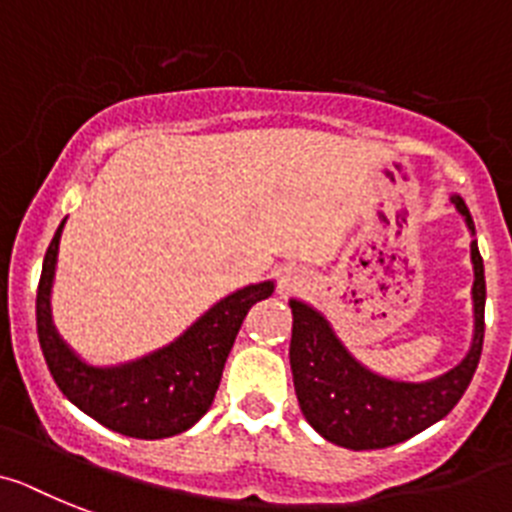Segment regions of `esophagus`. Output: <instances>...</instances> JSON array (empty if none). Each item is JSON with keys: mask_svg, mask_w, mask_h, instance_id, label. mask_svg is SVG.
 <instances>
[{"mask_svg": "<svg viewBox=\"0 0 512 512\" xmlns=\"http://www.w3.org/2000/svg\"><path fill=\"white\" fill-rule=\"evenodd\" d=\"M302 283H304V278H302V273H299V268H294V265H286V268L281 270L278 289H281V294H291V291L299 289Z\"/></svg>", "mask_w": 512, "mask_h": 512, "instance_id": "1", "label": "esophagus"}]
</instances>
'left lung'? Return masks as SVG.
<instances>
[{"instance_id": "8db88e82", "label": "left lung", "mask_w": 512, "mask_h": 512, "mask_svg": "<svg viewBox=\"0 0 512 512\" xmlns=\"http://www.w3.org/2000/svg\"><path fill=\"white\" fill-rule=\"evenodd\" d=\"M450 203L463 216L471 236H476L463 197L450 195ZM471 265L474 338L468 354L445 375L422 382L393 380L372 372L343 346L328 317L302 299H289L294 315L289 359L296 398L304 419L325 440L349 450L388 448L419 435L453 411L474 377L484 343L487 283L476 239H471Z\"/></svg>"}]
</instances>
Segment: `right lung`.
<instances>
[{
	"mask_svg": "<svg viewBox=\"0 0 512 512\" xmlns=\"http://www.w3.org/2000/svg\"><path fill=\"white\" fill-rule=\"evenodd\" d=\"M64 221L46 249L36 294L38 343L51 377L67 401L119 435L161 440L187 432L203 419L216 398L223 364L249 307L268 299L276 283L260 281L236 289L161 349L132 362L96 367L64 343L51 317V286L57 276Z\"/></svg>",
	"mask_w": 512,
	"mask_h": 512,
	"instance_id": "right-lung-1",
	"label": "right lung"
}]
</instances>
